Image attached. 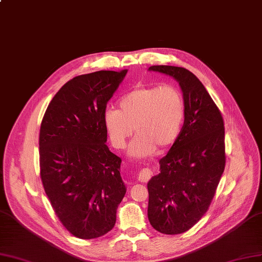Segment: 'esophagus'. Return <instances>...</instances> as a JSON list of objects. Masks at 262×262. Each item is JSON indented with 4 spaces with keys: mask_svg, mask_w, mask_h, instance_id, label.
<instances>
[{
    "mask_svg": "<svg viewBox=\"0 0 262 262\" xmlns=\"http://www.w3.org/2000/svg\"><path fill=\"white\" fill-rule=\"evenodd\" d=\"M151 176H152V172H151L149 168H142L138 174L137 180L141 183H147L151 179Z\"/></svg>",
    "mask_w": 262,
    "mask_h": 262,
    "instance_id": "esophagus-1",
    "label": "esophagus"
}]
</instances>
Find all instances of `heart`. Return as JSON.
I'll return each mask as SVG.
<instances>
[{"label":"heart","instance_id":"b5f03b06","mask_svg":"<svg viewBox=\"0 0 262 262\" xmlns=\"http://www.w3.org/2000/svg\"><path fill=\"white\" fill-rule=\"evenodd\" d=\"M186 119L182 91L172 85L137 87L119 101V111L110 108L103 124L115 149H124L135 132L128 155L135 159L149 157L174 145Z\"/></svg>","mask_w":262,"mask_h":262}]
</instances>
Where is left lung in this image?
Here are the masks:
<instances>
[{"mask_svg": "<svg viewBox=\"0 0 262 262\" xmlns=\"http://www.w3.org/2000/svg\"><path fill=\"white\" fill-rule=\"evenodd\" d=\"M150 71L179 81L186 103L184 127L160 173L148 183V217L155 230L176 235L190 230L207 212L225 167L224 121L201 81L184 67L155 65Z\"/></svg>", "mask_w": 262, "mask_h": 262, "instance_id": "8db88e82", "label": "left lung"}]
</instances>
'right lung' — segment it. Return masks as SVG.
<instances>
[{"label":"right lung","instance_id":"right-lung-1","mask_svg":"<svg viewBox=\"0 0 262 262\" xmlns=\"http://www.w3.org/2000/svg\"><path fill=\"white\" fill-rule=\"evenodd\" d=\"M127 70L74 77L48 105L39 135L40 177L56 216L75 237L111 231L126 187L122 159L105 145L103 115Z\"/></svg>","mask_w":262,"mask_h":262}]
</instances>
